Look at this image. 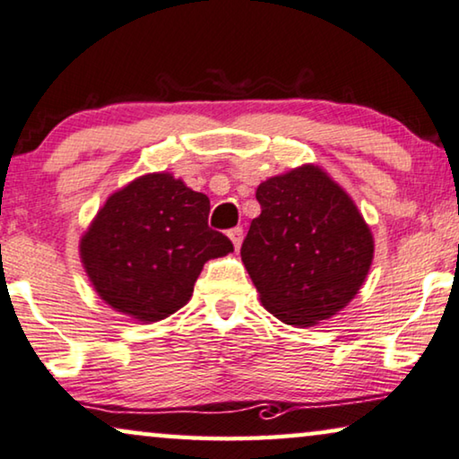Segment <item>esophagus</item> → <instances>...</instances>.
<instances>
[{
    "label": "esophagus",
    "mask_w": 459,
    "mask_h": 459,
    "mask_svg": "<svg viewBox=\"0 0 459 459\" xmlns=\"http://www.w3.org/2000/svg\"><path fill=\"white\" fill-rule=\"evenodd\" d=\"M229 237H230V241H232V245H235L237 249L241 247V241H243V227L230 229V230H229Z\"/></svg>",
    "instance_id": "esophagus-1"
}]
</instances>
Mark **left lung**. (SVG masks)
Here are the masks:
<instances>
[{"label":"left lung","mask_w":459,"mask_h":459,"mask_svg":"<svg viewBox=\"0 0 459 459\" xmlns=\"http://www.w3.org/2000/svg\"><path fill=\"white\" fill-rule=\"evenodd\" d=\"M241 260L264 307L293 326L331 318L359 291L372 232L341 186L316 166L268 178L255 191Z\"/></svg>","instance_id":"obj_1"}]
</instances>
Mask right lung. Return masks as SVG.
Returning <instances> with one entry per match:
<instances>
[{
    "label": "right lung",
    "instance_id": "1",
    "mask_svg": "<svg viewBox=\"0 0 459 459\" xmlns=\"http://www.w3.org/2000/svg\"><path fill=\"white\" fill-rule=\"evenodd\" d=\"M210 199L172 174H145L114 193L81 238L95 291L116 312L158 322L191 299L204 264L232 243L208 227Z\"/></svg>",
    "mask_w": 459,
    "mask_h": 459
}]
</instances>
